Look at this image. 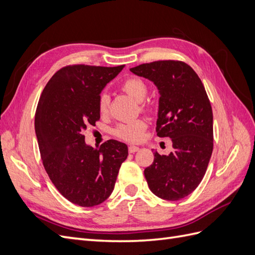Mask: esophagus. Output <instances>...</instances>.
I'll return each instance as SVG.
<instances>
[{
	"label": "esophagus",
	"mask_w": 255,
	"mask_h": 255,
	"mask_svg": "<svg viewBox=\"0 0 255 255\" xmlns=\"http://www.w3.org/2000/svg\"><path fill=\"white\" fill-rule=\"evenodd\" d=\"M137 151H139V148H138V146H135V145H129L128 146V152L129 153H135Z\"/></svg>",
	"instance_id": "esophagus-1"
}]
</instances>
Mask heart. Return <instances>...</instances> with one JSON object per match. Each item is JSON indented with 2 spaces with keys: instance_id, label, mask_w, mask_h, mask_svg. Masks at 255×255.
<instances>
[{
  "instance_id": "1",
  "label": "heart",
  "mask_w": 255,
  "mask_h": 255,
  "mask_svg": "<svg viewBox=\"0 0 255 255\" xmlns=\"http://www.w3.org/2000/svg\"><path fill=\"white\" fill-rule=\"evenodd\" d=\"M120 88L127 95L135 99L137 102H142L146 92H148V86L138 76H128L120 85ZM110 106V97L106 94H101L98 99V111L101 115H105L109 111ZM142 110H146L148 106L142 105ZM148 128V125L143 119H137L128 123H121L115 128V135L120 139H123L128 142H139L143 139L144 130Z\"/></svg>"
}]
</instances>
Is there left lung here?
I'll return each instance as SVG.
<instances>
[{
	"label": "left lung",
	"instance_id": "8db88e82",
	"mask_svg": "<svg viewBox=\"0 0 255 255\" xmlns=\"http://www.w3.org/2000/svg\"><path fill=\"white\" fill-rule=\"evenodd\" d=\"M152 81L159 90L158 137L171 138L174 151H155L144 176L154 195L176 201L190 195L201 183L214 146L213 111L198 74L180 60H157L130 69Z\"/></svg>",
	"mask_w": 255,
	"mask_h": 255
}]
</instances>
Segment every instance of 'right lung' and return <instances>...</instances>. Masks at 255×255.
<instances>
[{
	"mask_svg": "<svg viewBox=\"0 0 255 255\" xmlns=\"http://www.w3.org/2000/svg\"><path fill=\"white\" fill-rule=\"evenodd\" d=\"M125 65H69L45 85L35 114V130L43 167L54 186L83 207L111 196L128 146L107 140L99 149L85 143L86 128L100 120L98 99Z\"/></svg>",
	"mask_w": 255,
	"mask_h": 255,
	"instance_id": "obj_1",
	"label": "right lung"
}]
</instances>
